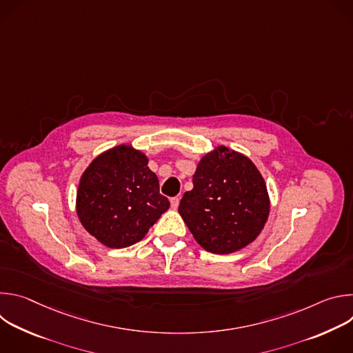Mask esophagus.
<instances>
[{
	"mask_svg": "<svg viewBox=\"0 0 353 353\" xmlns=\"http://www.w3.org/2000/svg\"><path fill=\"white\" fill-rule=\"evenodd\" d=\"M179 204H180V196H173V198L170 199V205H172L173 210H177Z\"/></svg>",
	"mask_w": 353,
	"mask_h": 353,
	"instance_id": "1",
	"label": "esophagus"
}]
</instances>
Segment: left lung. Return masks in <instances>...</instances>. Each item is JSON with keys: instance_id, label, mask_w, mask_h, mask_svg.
<instances>
[{"instance_id": "obj_1", "label": "left lung", "mask_w": 353, "mask_h": 353, "mask_svg": "<svg viewBox=\"0 0 353 353\" xmlns=\"http://www.w3.org/2000/svg\"><path fill=\"white\" fill-rule=\"evenodd\" d=\"M179 207L195 241L214 254H232L253 243L270 215L264 177L245 155L225 145L205 154Z\"/></svg>"}]
</instances>
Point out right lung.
I'll list each match as a JSON object with an SVG mask.
<instances>
[{"mask_svg": "<svg viewBox=\"0 0 353 353\" xmlns=\"http://www.w3.org/2000/svg\"><path fill=\"white\" fill-rule=\"evenodd\" d=\"M148 162L142 150L121 143L97 155L79 179L78 219L109 248H124L142 240L169 210V199L161 195L158 176Z\"/></svg>", "mask_w": 353, "mask_h": 353, "instance_id": "right-lung-1", "label": "right lung"}]
</instances>
